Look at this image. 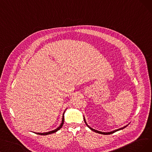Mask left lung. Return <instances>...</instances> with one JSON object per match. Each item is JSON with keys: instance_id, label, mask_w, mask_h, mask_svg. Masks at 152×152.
<instances>
[{"instance_id": "obj_1", "label": "left lung", "mask_w": 152, "mask_h": 152, "mask_svg": "<svg viewBox=\"0 0 152 152\" xmlns=\"http://www.w3.org/2000/svg\"><path fill=\"white\" fill-rule=\"evenodd\" d=\"M83 119H84V122H85V123H86V125L88 127V128H89L91 130H92V131H94V132H96V133H100V134H103V135H110V134H112V133H115V132H117V131H118V130H122V129H125V127H126L127 125H126V126L122 127V128H120V129H117V130H113V131H112V132H100V131L96 130H95V129H92V128H91V127L89 126L88 125V124H87V122H86V119H85L84 116H83Z\"/></svg>"}]
</instances>
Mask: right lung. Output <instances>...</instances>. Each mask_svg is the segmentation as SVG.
<instances>
[{"instance_id":"1","label":"right lung","mask_w":152,"mask_h":152,"mask_svg":"<svg viewBox=\"0 0 152 152\" xmlns=\"http://www.w3.org/2000/svg\"><path fill=\"white\" fill-rule=\"evenodd\" d=\"M64 113H65V111L63 113V116H62V123L60 125V126L58 127L57 129L53 130L52 131H50V132H45V133H36V134H38V135H49V134H52V133H56L57 132L58 130H59L60 129L62 128V126H63V124H64Z\"/></svg>"}]
</instances>
